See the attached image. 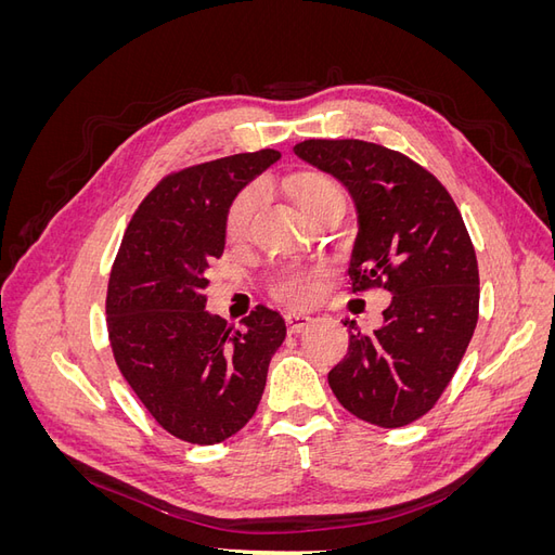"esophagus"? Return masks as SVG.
<instances>
[{"instance_id":"1","label":"esophagus","mask_w":555,"mask_h":555,"mask_svg":"<svg viewBox=\"0 0 555 555\" xmlns=\"http://www.w3.org/2000/svg\"><path fill=\"white\" fill-rule=\"evenodd\" d=\"M284 322H287L289 333H300L306 326H310L312 317H308L304 312H287V314H284Z\"/></svg>"}]
</instances>
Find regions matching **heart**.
<instances>
[{
	"label": "heart",
	"instance_id": "heart-1",
	"mask_svg": "<svg viewBox=\"0 0 555 555\" xmlns=\"http://www.w3.org/2000/svg\"><path fill=\"white\" fill-rule=\"evenodd\" d=\"M335 188V182L324 178V176H300L298 180L292 182V192L298 201L300 208H310L314 201L328 194ZM259 198H261V190L257 184H249L245 188L236 198L231 201L229 212H227V233L229 238H241L247 233L251 220H255V212L259 208ZM273 294L284 300V304H292V306H304L310 304L317 294V284H314V275L306 268H287V271L280 273L278 280L273 282Z\"/></svg>",
	"mask_w": 555,
	"mask_h": 555
}]
</instances>
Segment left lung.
<instances>
[{"label": "left lung", "mask_w": 555, "mask_h": 555, "mask_svg": "<svg viewBox=\"0 0 555 555\" xmlns=\"http://www.w3.org/2000/svg\"><path fill=\"white\" fill-rule=\"evenodd\" d=\"M294 153L354 201L351 289L393 294L371 335L345 319L349 349L328 373L331 389L367 424L408 426L438 402L477 326L479 271L463 217L442 182L396 150L310 139Z\"/></svg>", "instance_id": "1"}]
</instances>
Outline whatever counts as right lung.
Listing matches in <instances>:
<instances>
[{
  "label": "right lung",
  "mask_w": 555,
  "mask_h": 555,
  "mask_svg": "<svg viewBox=\"0 0 555 555\" xmlns=\"http://www.w3.org/2000/svg\"><path fill=\"white\" fill-rule=\"evenodd\" d=\"M278 150L231 155L166 176L133 212L111 271L113 357L155 422L192 444L236 435L257 412L287 326L257 306L243 331L206 310V271L227 243V212Z\"/></svg>",
  "instance_id": "add662e5"
}]
</instances>
